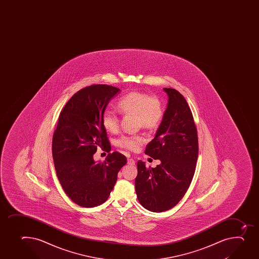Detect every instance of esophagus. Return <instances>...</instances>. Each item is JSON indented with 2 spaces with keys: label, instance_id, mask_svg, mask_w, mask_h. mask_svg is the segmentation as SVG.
I'll list each match as a JSON object with an SVG mask.
<instances>
[{
  "label": "esophagus",
  "instance_id": "34e87169",
  "mask_svg": "<svg viewBox=\"0 0 259 259\" xmlns=\"http://www.w3.org/2000/svg\"><path fill=\"white\" fill-rule=\"evenodd\" d=\"M127 164H129V165H135V160L134 159H132V158L128 159Z\"/></svg>",
  "mask_w": 259,
  "mask_h": 259
}]
</instances>
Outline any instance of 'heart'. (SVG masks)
Returning a JSON list of instances; mask_svg holds the SVG:
<instances>
[{
  "label": "heart",
  "mask_w": 259,
  "mask_h": 259,
  "mask_svg": "<svg viewBox=\"0 0 259 259\" xmlns=\"http://www.w3.org/2000/svg\"><path fill=\"white\" fill-rule=\"evenodd\" d=\"M117 107L123 114H135L138 125L148 129L157 127L164 115L163 106L158 98L139 91L128 93L119 100ZM101 121L107 131L117 130L119 120L112 110H105ZM144 141L145 139L141 135H125L118 139L117 144L121 148L136 151Z\"/></svg>",
  "instance_id": "b5f03b06"
}]
</instances>
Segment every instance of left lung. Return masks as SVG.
Segmentation results:
<instances>
[{
  "label": "left lung",
  "instance_id": "1",
  "mask_svg": "<svg viewBox=\"0 0 259 259\" xmlns=\"http://www.w3.org/2000/svg\"><path fill=\"white\" fill-rule=\"evenodd\" d=\"M168 96L166 110L154 139L145 154L160 164L146 168L138 161L135 179L137 197L151 212H164L175 207L184 197L194 176L198 140L192 111L177 90L164 88Z\"/></svg>",
  "mask_w": 259,
  "mask_h": 259
}]
</instances>
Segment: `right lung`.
Masks as SVG:
<instances>
[{
	"mask_svg": "<svg viewBox=\"0 0 259 259\" xmlns=\"http://www.w3.org/2000/svg\"><path fill=\"white\" fill-rule=\"evenodd\" d=\"M117 88L91 85L76 93L60 114L52 139V156L64 192L76 204L96 207L107 200L126 158L118 152L96 162L97 148L110 147L101 118Z\"/></svg>",
	"mask_w": 259,
	"mask_h": 259,
	"instance_id": "right-lung-1",
	"label": "right lung"
}]
</instances>
